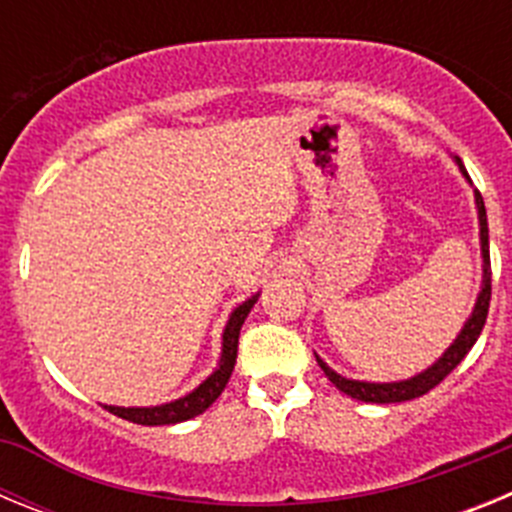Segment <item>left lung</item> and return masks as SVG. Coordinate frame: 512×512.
Listing matches in <instances>:
<instances>
[{"instance_id":"8db88e82","label":"left lung","mask_w":512,"mask_h":512,"mask_svg":"<svg viewBox=\"0 0 512 512\" xmlns=\"http://www.w3.org/2000/svg\"><path fill=\"white\" fill-rule=\"evenodd\" d=\"M456 164L459 169L467 174V169L461 166V158H456ZM477 210H479V241H482V259H485V284H482V292L477 297V305H474L472 318L467 320L464 330L459 333L451 348L431 369H425L423 374L413 379H405V382H390V384H369V382H354V379H346L341 374H336L330 366H325L323 361L318 359L320 369L325 372V377L330 382L336 384L338 390L346 392L348 397H354V400L361 402H405V400H415V397H423L425 392H431L436 384H441L443 379L449 377L454 372L456 366L461 364V359L472 351V346L477 343L479 333L485 328L487 312H490V297H492V269H490V235H487V212H485V202H482V194L477 192Z\"/></svg>"}]
</instances>
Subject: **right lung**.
<instances>
[{
    "label": "right lung",
    "instance_id": "right-lung-1",
    "mask_svg": "<svg viewBox=\"0 0 512 512\" xmlns=\"http://www.w3.org/2000/svg\"><path fill=\"white\" fill-rule=\"evenodd\" d=\"M253 302H256V297L243 302V305L230 315V323L228 328H225L223 336V359H220V369H217L212 377H207L192 395L182 397V400L166 402V405H158V408H112V405L110 408L104 405V408L110 410L112 415H117V418L130 420V423L138 425H171L205 413L212 402L220 397V392H223L225 384H228L230 374H233L235 359H238V336H241V325L243 320L248 318Z\"/></svg>",
    "mask_w": 512,
    "mask_h": 512
}]
</instances>
